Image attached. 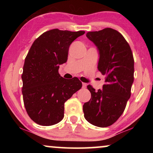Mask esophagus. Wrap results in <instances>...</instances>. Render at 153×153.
<instances>
[{
  "label": "esophagus",
  "instance_id": "1",
  "mask_svg": "<svg viewBox=\"0 0 153 153\" xmlns=\"http://www.w3.org/2000/svg\"><path fill=\"white\" fill-rule=\"evenodd\" d=\"M86 86H87V84L85 83H82V88H86Z\"/></svg>",
  "mask_w": 153,
  "mask_h": 153
}]
</instances>
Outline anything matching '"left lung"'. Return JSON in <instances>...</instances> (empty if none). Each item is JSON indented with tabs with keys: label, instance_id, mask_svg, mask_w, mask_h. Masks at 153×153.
I'll list each match as a JSON object with an SVG mask.
<instances>
[{
	"label": "left lung",
	"instance_id": "obj_1",
	"mask_svg": "<svg viewBox=\"0 0 153 153\" xmlns=\"http://www.w3.org/2000/svg\"><path fill=\"white\" fill-rule=\"evenodd\" d=\"M86 37L97 48V69L106 75V80L97 91L87 86L91 98L83 106L84 117L95 126L108 127L123 114L130 97L134 72L133 54L124 37L114 29L88 32Z\"/></svg>",
	"mask_w": 153,
	"mask_h": 153
}]
</instances>
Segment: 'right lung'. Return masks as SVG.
<instances>
[{
    "label": "right lung",
    "instance_id": "right-lung-1",
    "mask_svg": "<svg viewBox=\"0 0 153 153\" xmlns=\"http://www.w3.org/2000/svg\"><path fill=\"white\" fill-rule=\"evenodd\" d=\"M85 31L52 29L34 41L23 68V100L27 114L37 124L50 126L64 117V104L81 88L78 78L66 79L58 73L68 60L69 47Z\"/></svg>",
    "mask_w": 153,
    "mask_h": 153
}]
</instances>
